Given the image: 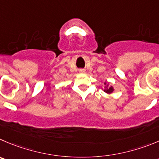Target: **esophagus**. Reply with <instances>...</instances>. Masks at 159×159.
Here are the masks:
<instances>
[{
  "label": "esophagus",
  "instance_id": "esophagus-1",
  "mask_svg": "<svg viewBox=\"0 0 159 159\" xmlns=\"http://www.w3.org/2000/svg\"><path fill=\"white\" fill-rule=\"evenodd\" d=\"M79 72H80V73H84V72H85V70H84V69H80Z\"/></svg>",
  "mask_w": 159,
  "mask_h": 159
}]
</instances>
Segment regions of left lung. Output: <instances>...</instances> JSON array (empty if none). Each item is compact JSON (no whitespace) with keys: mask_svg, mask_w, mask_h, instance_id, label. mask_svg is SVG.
Wrapping results in <instances>:
<instances>
[{"mask_svg":"<svg viewBox=\"0 0 159 159\" xmlns=\"http://www.w3.org/2000/svg\"><path fill=\"white\" fill-rule=\"evenodd\" d=\"M104 84H105V87H104V89L102 88V90H104V92L108 93V94L113 93V91H114L115 89H114V87H112V86L110 85L109 83L105 82V83H104Z\"/></svg>","mask_w":159,"mask_h":159,"instance_id":"obj_1","label":"left lung"}]
</instances>
